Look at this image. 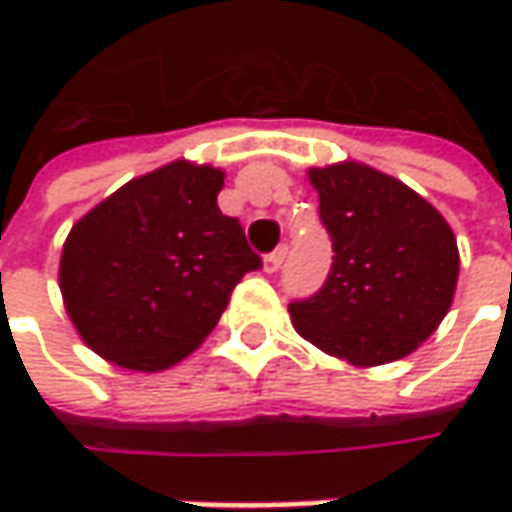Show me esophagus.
Returning a JSON list of instances; mask_svg holds the SVG:
<instances>
[{
	"label": "esophagus",
	"mask_w": 512,
	"mask_h": 512,
	"mask_svg": "<svg viewBox=\"0 0 512 512\" xmlns=\"http://www.w3.org/2000/svg\"><path fill=\"white\" fill-rule=\"evenodd\" d=\"M287 256V245H279L273 253H267L265 256V270L267 273H276L279 267H282V262H285Z\"/></svg>",
	"instance_id": "1"
}]
</instances>
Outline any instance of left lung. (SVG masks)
<instances>
[{
    "label": "left lung",
    "mask_w": 512,
    "mask_h": 512,
    "mask_svg": "<svg viewBox=\"0 0 512 512\" xmlns=\"http://www.w3.org/2000/svg\"><path fill=\"white\" fill-rule=\"evenodd\" d=\"M310 182L333 265L310 299L290 302L296 333L359 367L404 359L450 310L453 230L416 190L359 162L313 168Z\"/></svg>",
    "instance_id": "left-lung-1"
}]
</instances>
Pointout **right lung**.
I'll return each instance as SVG.
<instances>
[{"instance_id":"add662e5","label":"right lung","mask_w":512,"mask_h":512,"mask_svg":"<svg viewBox=\"0 0 512 512\" xmlns=\"http://www.w3.org/2000/svg\"><path fill=\"white\" fill-rule=\"evenodd\" d=\"M225 173L170 162L82 216L59 287L90 350L128 370H165L205 342L233 287L262 259L216 196Z\"/></svg>"}]
</instances>
